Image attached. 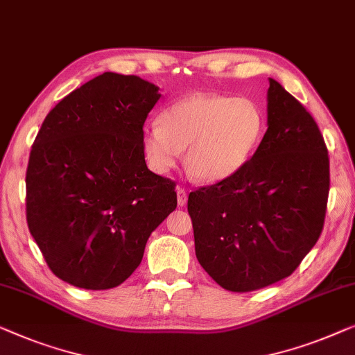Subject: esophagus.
Listing matches in <instances>:
<instances>
[{"label": "esophagus", "instance_id": "34e87169", "mask_svg": "<svg viewBox=\"0 0 355 355\" xmlns=\"http://www.w3.org/2000/svg\"><path fill=\"white\" fill-rule=\"evenodd\" d=\"M187 201H188V194H187V191H184V188H177V202H178V206H184V204H187Z\"/></svg>", "mask_w": 355, "mask_h": 355}]
</instances>
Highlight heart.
Instances as JSON below:
<instances>
[{
    "mask_svg": "<svg viewBox=\"0 0 355 355\" xmlns=\"http://www.w3.org/2000/svg\"><path fill=\"white\" fill-rule=\"evenodd\" d=\"M262 133L263 117L252 99L193 93L172 103L161 121L144 125L141 153L154 173L167 175L187 149L184 164L191 175L216 183L246 166Z\"/></svg>",
    "mask_w": 355,
    "mask_h": 355,
    "instance_id": "1",
    "label": "heart"
}]
</instances>
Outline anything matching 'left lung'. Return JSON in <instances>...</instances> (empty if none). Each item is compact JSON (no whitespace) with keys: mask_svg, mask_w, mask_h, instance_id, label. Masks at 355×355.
Masks as SVG:
<instances>
[{"mask_svg":"<svg viewBox=\"0 0 355 355\" xmlns=\"http://www.w3.org/2000/svg\"><path fill=\"white\" fill-rule=\"evenodd\" d=\"M267 125L241 171L188 196L198 261L234 293L291 275L315 246L325 222L327 144L306 107L273 78Z\"/></svg>","mask_w":355,"mask_h":355,"instance_id":"obj_1","label":"left lung"}]
</instances>
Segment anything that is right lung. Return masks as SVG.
<instances>
[{
	"label": "right lung",
	"instance_id": "right-lung-1",
	"mask_svg": "<svg viewBox=\"0 0 355 355\" xmlns=\"http://www.w3.org/2000/svg\"><path fill=\"white\" fill-rule=\"evenodd\" d=\"M161 98L104 72L54 106L30 151L27 223L48 267L83 289L116 288L177 207L175 183L146 167L143 125Z\"/></svg>",
	"mask_w": 355,
	"mask_h": 355
}]
</instances>
